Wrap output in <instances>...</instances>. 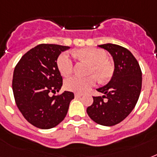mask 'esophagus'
<instances>
[{"label": "esophagus", "mask_w": 157, "mask_h": 157, "mask_svg": "<svg viewBox=\"0 0 157 157\" xmlns=\"http://www.w3.org/2000/svg\"><path fill=\"white\" fill-rule=\"evenodd\" d=\"M81 96H82V94H78V93L75 94V98H81Z\"/></svg>", "instance_id": "1"}]
</instances>
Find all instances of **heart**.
Masks as SVG:
<instances>
[{"label":"heart","instance_id":"obj_1","mask_svg":"<svg viewBox=\"0 0 157 157\" xmlns=\"http://www.w3.org/2000/svg\"><path fill=\"white\" fill-rule=\"evenodd\" d=\"M75 55L90 63L88 73L95 75L98 81H106L112 76L113 67L107 60V54L103 50L94 47H86L76 50ZM57 67L62 76H67L71 74L73 63L67 53H63L59 55L57 59ZM95 83L96 78L93 75L86 77L72 76L67 79L64 86L69 91L83 93Z\"/></svg>","mask_w":157,"mask_h":157}]
</instances>
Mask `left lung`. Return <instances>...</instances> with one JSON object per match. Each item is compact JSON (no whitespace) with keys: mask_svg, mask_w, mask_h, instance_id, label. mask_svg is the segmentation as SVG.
<instances>
[{"mask_svg":"<svg viewBox=\"0 0 157 157\" xmlns=\"http://www.w3.org/2000/svg\"><path fill=\"white\" fill-rule=\"evenodd\" d=\"M110 53L114 61V72L106 86L97 89L103 96L93 97L87 114L97 124L112 126L125 119L135 107L142 89V71L131 52L121 45H98Z\"/></svg>","mask_w":157,"mask_h":157,"instance_id":"1","label":"left lung"}]
</instances>
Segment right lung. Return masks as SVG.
I'll list each match as a JSON object with an SVG mask.
<instances>
[{
    "label": "right lung",
    "mask_w": 157,
    "mask_h": 157,
    "mask_svg": "<svg viewBox=\"0 0 157 157\" xmlns=\"http://www.w3.org/2000/svg\"><path fill=\"white\" fill-rule=\"evenodd\" d=\"M69 46L40 44L26 53L16 65L12 88L17 107L27 121L43 129L54 128L63 121L74 94L59 95L63 78L57 67L59 54Z\"/></svg>",
    "instance_id": "1"
}]
</instances>
